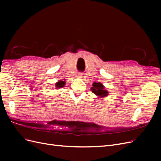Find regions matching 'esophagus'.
I'll return each mask as SVG.
<instances>
[{
  "instance_id": "obj_1",
  "label": "esophagus",
  "mask_w": 161,
  "mask_h": 161,
  "mask_svg": "<svg viewBox=\"0 0 161 161\" xmlns=\"http://www.w3.org/2000/svg\"><path fill=\"white\" fill-rule=\"evenodd\" d=\"M76 76H77L78 78H82V74H78Z\"/></svg>"
}]
</instances>
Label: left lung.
<instances>
[{
	"mask_svg": "<svg viewBox=\"0 0 161 161\" xmlns=\"http://www.w3.org/2000/svg\"><path fill=\"white\" fill-rule=\"evenodd\" d=\"M104 86L101 83H99V82L97 83V82H95L92 84V87H91V91L97 96L104 97L108 95V92L106 90H104Z\"/></svg>",
	"mask_w": 161,
	"mask_h": 161,
	"instance_id": "obj_1",
	"label": "left lung"
}]
</instances>
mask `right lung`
<instances>
[{
	"instance_id": "obj_1",
	"label": "right lung",
	"mask_w": 161,
	"mask_h": 161,
	"mask_svg": "<svg viewBox=\"0 0 161 161\" xmlns=\"http://www.w3.org/2000/svg\"><path fill=\"white\" fill-rule=\"evenodd\" d=\"M65 85V82L62 81V80H59L57 83H56V88H61V87H63Z\"/></svg>"
}]
</instances>
